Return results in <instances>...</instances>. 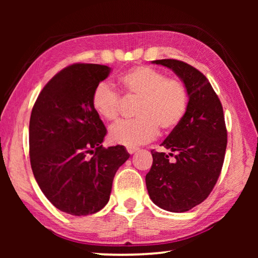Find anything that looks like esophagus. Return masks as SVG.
<instances>
[{
    "instance_id": "34e87169",
    "label": "esophagus",
    "mask_w": 258,
    "mask_h": 258,
    "mask_svg": "<svg viewBox=\"0 0 258 258\" xmlns=\"http://www.w3.org/2000/svg\"><path fill=\"white\" fill-rule=\"evenodd\" d=\"M126 150H127L128 154L133 155L134 152H137L139 150V148H137V147H126Z\"/></svg>"
}]
</instances>
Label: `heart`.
Here are the masks:
<instances>
[{
	"instance_id": "1",
	"label": "heart",
	"mask_w": 258,
	"mask_h": 258,
	"mask_svg": "<svg viewBox=\"0 0 258 258\" xmlns=\"http://www.w3.org/2000/svg\"><path fill=\"white\" fill-rule=\"evenodd\" d=\"M118 84L128 97L140 99L135 120H124L111 126L109 140L115 145L137 147L154 139L158 128L171 133L184 118L189 94L178 78L150 66H137L118 77ZM93 110L108 121L119 117L120 95L107 82L94 87L91 97Z\"/></svg>"
}]
</instances>
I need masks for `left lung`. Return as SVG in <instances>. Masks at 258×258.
I'll return each instance as SVG.
<instances>
[{"label":"left lung","mask_w":258,"mask_h":258,"mask_svg":"<svg viewBox=\"0 0 258 258\" xmlns=\"http://www.w3.org/2000/svg\"><path fill=\"white\" fill-rule=\"evenodd\" d=\"M184 83L189 102L184 118L160 146L169 154L151 150L152 166L146 175L150 199L168 212L190 211L206 199L223 166L228 132L223 107L206 76L175 59L155 60ZM174 160H169V156Z\"/></svg>","instance_id":"8db88e82"}]
</instances>
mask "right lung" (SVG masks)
Here are the masks:
<instances>
[{"mask_svg": "<svg viewBox=\"0 0 258 258\" xmlns=\"http://www.w3.org/2000/svg\"><path fill=\"white\" fill-rule=\"evenodd\" d=\"M111 68L74 63L43 87L29 120V157L38 186L54 207L85 216L106 206L113 176L130 154L102 147L107 130L93 110L94 87Z\"/></svg>", "mask_w": 258, "mask_h": 258, "instance_id": "obj_1", "label": "right lung"}]
</instances>
